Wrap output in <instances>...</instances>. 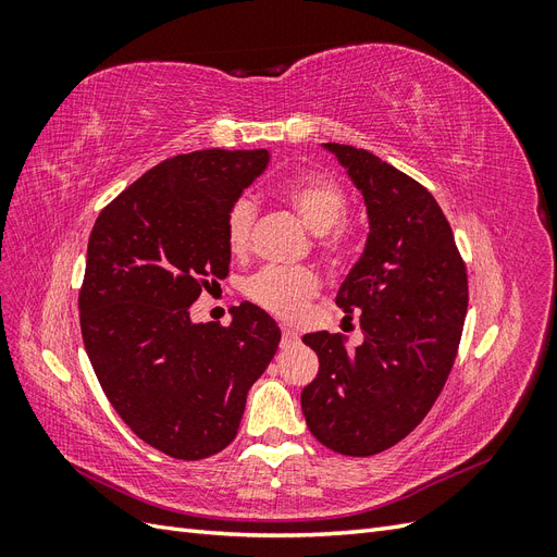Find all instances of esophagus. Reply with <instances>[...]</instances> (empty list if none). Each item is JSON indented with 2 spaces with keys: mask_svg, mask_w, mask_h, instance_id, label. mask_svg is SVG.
Masks as SVG:
<instances>
[{
  "mask_svg": "<svg viewBox=\"0 0 557 557\" xmlns=\"http://www.w3.org/2000/svg\"><path fill=\"white\" fill-rule=\"evenodd\" d=\"M297 342H299L297 332H295V330H288V327H283V332H281V346L288 348V346H293V344H297Z\"/></svg>",
  "mask_w": 557,
  "mask_h": 557,
  "instance_id": "esophagus-1",
  "label": "esophagus"
}]
</instances>
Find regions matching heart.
Wrapping results in <instances>:
<instances>
[{
	"mask_svg": "<svg viewBox=\"0 0 557 557\" xmlns=\"http://www.w3.org/2000/svg\"><path fill=\"white\" fill-rule=\"evenodd\" d=\"M309 230L315 232V244L327 258H342L352 246V225L346 221L348 197L334 178L325 174H301L278 190ZM258 221V207L248 197L234 201L225 218V242L230 252L244 258L252 246V230ZM318 272L309 267L281 269L267 267L246 285V297L283 320H295L307 311L309 301L320 293Z\"/></svg>",
	"mask_w": 557,
	"mask_h": 557,
	"instance_id": "obj_1",
	"label": "heart"
}]
</instances>
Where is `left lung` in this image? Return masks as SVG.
<instances>
[{
    "mask_svg": "<svg viewBox=\"0 0 557 557\" xmlns=\"http://www.w3.org/2000/svg\"><path fill=\"white\" fill-rule=\"evenodd\" d=\"M325 148L367 205L364 252L336 293V307L360 313L364 342L346 350L339 334L301 336L320 362L301 411L320 444L364 458L413 432L444 391L467 315V267L425 185L364 148Z\"/></svg>",
    "mask_w": 557,
    "mask_h": 557,
    "instance_id": "left-lung-1",
    "label": "left lung"
}]
</instances>
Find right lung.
Returning <instances> with one entry per match:
<instances>
[{"label":"right lung","mask_w":557,"mask_h":557,"mask_svg":"<svg viewBox=\"0 0 557 557\" xmlns=\"http://www.w3.org/2000/svg\"><path fill=\"white\" fill-rule=\"evenodd\" d=\"M260 150H195L164 160L107 205L88 242L81 334L99 385L141 442L201 460L237 436L246 395L281 342L260 307L232 323H193L209 281L230 272L225 218Z\"/></svg>","instance_id":"1"}]
</instances>
